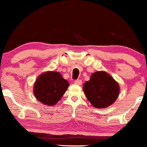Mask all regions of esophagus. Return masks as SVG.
<instances>
[{"label":"esophagus","mask_w":147,"mask_h":147,"mask_svg":"<svg viewBox=\"0 0 147 147\" xmlns=\"http://www.w3.org/2000/svg\"><path fill=\"white\" fill-rule=\"evenodd\" d=\"M74 83L77 85H81L82 84V81L81 79H77L76 81H74Z\"/></svg>","instance_id":"1"}]
</instances>
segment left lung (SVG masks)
Segmentation results:
<instances>
[{"mask_svg": "<svg viewBox=\"0 0 147 147\" xmlns=\"http://www.w3.org/2000/svg\"><path fill=\"white\" fill-rule=\"evenodd\" d=\"M86 98L97 108L108 107L118 97L119 85L105 71H97L90 76L84 86Z\"/></svg>", "mask_w": 147, "mask_h": 147, "instance_id": "left-lung-1", "label": "left lung"}]
</instances>
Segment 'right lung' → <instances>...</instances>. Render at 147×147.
Wrapping results in <instances>:
<instances>
[{
  "label": "right lung",
  "mask_w": 147,
  "mask_h": 147,
  "mask_svg": "<svg viewBox=\"0 0 147 147\" xmlns=\"http://www.w3.org/2000/svg\"><path fill=\"white\" fill-rule=\"evenodd\" d=\"M69 85L59 72H46L41 74L34 84V96L42 103L53 106L61 99Z\"/></svg>",
  "instance_id": "1"
}]
</instances>
